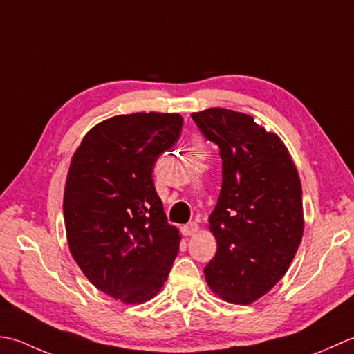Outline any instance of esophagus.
Returning a JSON list of instances; mask_svg holds the SVG:
<instances>
[{
  "instance_id": "1",
  "label": "esophagus",
  "mask_w": 354,
  "mask_h": 354,
  "mask_svg": "<svg viewBox=\"0 0 354 354\" xmlns=\"http://www.w3.org/2000/svg\"><path fill=\"white\" fill-rule=\"evenodd\" d=\"M197 232H198V225H197V223H194V221L187 223V225H185V226L182 227V234H183L185 236H191V235L197 234Z\"/></svg>"
}]
</instances>
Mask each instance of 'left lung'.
<instances>
[{
    "mask_svg": "<svg viewBox=\"0 0 354 354\" xmlns=\"http://www.w3.org/2000/svg\"><path fill=\"white\" fill-rule=\"evenodd\" d=\"M192 119L223 158L220 197L209 215L217 254L205 268L206 283L223 301L248 306L275 287L299 248L298 169L279 136L249 114L209 108Z\"/></svg>",
    "mask_w": 354,
    "mask_h": 354,
    "instance_id": "obj_1",
    "label": "left lung"
}]
</instances>
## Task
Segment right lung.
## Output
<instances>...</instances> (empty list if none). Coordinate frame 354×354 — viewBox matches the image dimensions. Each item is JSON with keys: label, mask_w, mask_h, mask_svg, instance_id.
<instances>
[{"label": "right lung", "mask_w": 354, "mask_h": 354, "mask_svg": "<svg viewBox=\"0 0 354 354\" xmlns=\"http://www.w3.org/2000/svg\"><path fill=\"white\" fill-rule=\"evenodd\" d=\"M182 125L178 113L119 114L93 127L71 157L62 206L70 254L124 304L154 298L178 254L182 235L168 225L153 168Z\"/></svg>", "instance_id": "right-lung-1"}]
</instances>
